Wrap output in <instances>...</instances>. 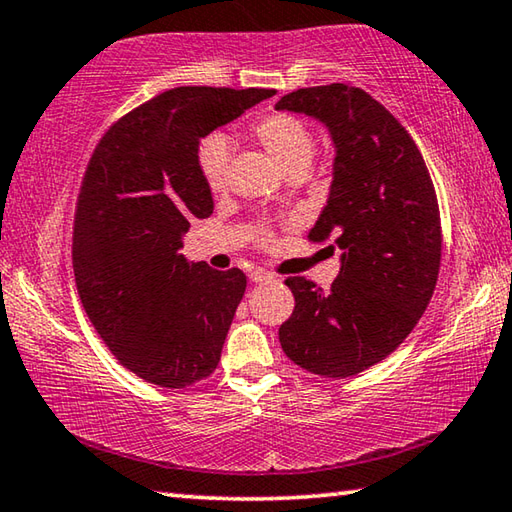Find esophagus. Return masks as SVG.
<instances>
[{"label": "esophagus", "mask_w": 512, "mask_h": 512, "mask_svg": "<svg viewBox=\"0 0 512 512\" xmlns=\"http://www.w3.org/2000/svg\"><path fill=\"white\" fill-rule=\"evenodd\" d=\"M248 277H250V280H253L255 284H257V282H273V280H275V275L262 271V268H253V271H250Z\"/></svg>", "instance_id": "obj_1"}]
</instances>
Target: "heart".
Returning <instances> with one entry per match:
<instances>
[{
	"instance_id": "b5f03b06",
	"label": "heart",
	"mask_w": 512,
	"mask_h": 512,
	"mask_svg": "<svg viewBox=\"0 0 512 512\" xmlns=\"http://www.w3.org/2000/svg\"><path fill=\"white\" fill-rule=\"evenodd\" d=\"M255 140L273 155V160L289 173L302 176L309 169L316 153V135L305 119L291 112H268L250 126ZM228 158L230 144L223 135H210L201 142L196 153V164L201 178L210 192L219 194L228 187ZM259 241L268 239V232L257 235Z\"/></svg>"
}]
</instances>
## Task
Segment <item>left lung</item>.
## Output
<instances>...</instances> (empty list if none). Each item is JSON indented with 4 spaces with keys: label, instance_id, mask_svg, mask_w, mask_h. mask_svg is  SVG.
I'll return each instance as SVG.
<instances>
[{
    "label": "left lung",
    "instance_id": "1",
    "mask_svg": "<svg viewBox=\"0 0 512 512\" xmlns=\"http://www.w3.org/2000/svg\"><path fill=\"white\" fill-rule=\"evenodd\" d=\"M275 108L318 117L332 133V189L307 239L334 237L332 248L343 250L329 291L307 277L284 280L296 307L280 325L282 350L314 375H357L400 348L436 289V187L409 131L361 88H300Z\"/></svg>",
    "mask_w": 512,
    "mask_h": 512
}]
</instances>
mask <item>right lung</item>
I'll list each match as a JSON object with an SVG mask.
<instances>
[{
    "instance_id": "add662e5",
    "label": "right lung",
    "mask_w": 512,
    "mask_h": 512,
    "mask_svg": "<svg viewBox=\"0 0 512 512\" xmlns=\"http://www.w3.org/2000/svg\"><path fill=\"white\" fill-rule=\"evenodd\" d=\"M268 97L266 88L167 90L119 117L85 169L72 232L76 289L115 359L149 384L187 388L219 366L246 275L180 255L189 221L214 210L198 140Z\"/></svg>"
}]
</instances>
